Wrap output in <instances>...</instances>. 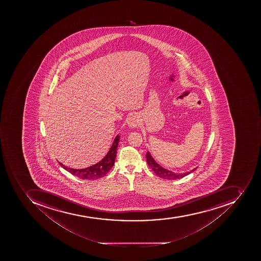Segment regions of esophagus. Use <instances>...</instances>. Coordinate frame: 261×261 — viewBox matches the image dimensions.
I'll use <instances>...</instances> for the list:
<instances>
[{
	"instance_id": "34e87169",
	"label": "esophagus",
	"mask_w": 261,
	"mask_h": 261,
	"mask_svg": "<svg viewBox=\"0 0 261 261\" xmlns=\"http://www.w3.org/2000/svg\"><path fill=\"white\" fill-rule=\"evenodd\" d=\"M127 125L129 127L135 128L139 125V117L136 114H132L127 118Z\"/></svg>"
}]
</instances>
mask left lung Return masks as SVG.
<instances>
[{"label":"left lung","instance_id":"left-lung-1","mask_svg":"<svg viewBox=\"0 0 261 261\" xmlns=\"http://www.w3.org/2000/svg\"><path fill=\"white\" fill-rule=\"evenodd\" d=\"M146 159H147V162H148V165L149 166L150 168L153 170L156 175L161 177L162 179H169V180H174V179L183 178V177L191 174L192 172H193L197 169L194 168L187 173L179 174V173L173 172V171H170V170H166V169L162 167L160 165L156 163V161L154 160L149 152H147V153H146Z\"/></svg>","mask_w":261,"mask_h":261}]
</instances>
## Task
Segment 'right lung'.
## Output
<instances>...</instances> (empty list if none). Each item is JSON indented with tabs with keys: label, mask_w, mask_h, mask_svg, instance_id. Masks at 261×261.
<instances>
[{
	"label": "right lung",
	"mask_w": 261,
	"mask_h": 261,
	"mask_svg": "<svg viewBox=\"0 0 261 261\" xmlns=\"http://www.w3.org/2000/svg\"><path fill=\"white\" fill-rule=\"evenodd\" d=\"M120 140V136H116L115 140L113 142V145H112L111 148L109 150L107 155L95 165L87 167L85 169H76L69 168L64 165L60 163V166L63 168L65 169L66 170H68V172L71 173L72 175H75V176L80 178L82 179H97L105 175H107L110 169L113 167L115 162L116 155H117V145H118V142Z\"/></svg>",
	"instance_id": "1"
}]
</instances>
